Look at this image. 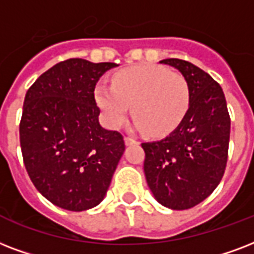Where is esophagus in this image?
Wrapping results in <instances>:
<instances>
[{"label": "esophagus", "mask_w": 254, "mask_h": 254, "mask_svg": "<svg viewBox=\"0 0 254 254\" xmlns=\"http://www.w3.org/2000/svg\"><path fill=\"white\" fill-rule=\"evenodd\" d=\"M125 143H126V145H132V144H136L137 141L135 140V139H132V137L126 136L125 137Z\"/></svg>", "instance_id": "obj_1"}]
</instances>
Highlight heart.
<instances>
[{
    "label": "heart",
    "instance_id": "1",
    "mask_svg": "<svg viewBox=\"0 0 254 254\" xmlns=\"http://www.w3.org/2000/svg\"><path fill=\"white\" fill-rule=\"evenodd\" d=\"M96 105L111 128L125 125L132 106L133 126L152 136L174 131L190 107V87L179 72L156 64L125 68L114 76L113 84H96Z\"/></svg>",
    "mask_w": 254,
    "mask_h": 254
}]
</instances>
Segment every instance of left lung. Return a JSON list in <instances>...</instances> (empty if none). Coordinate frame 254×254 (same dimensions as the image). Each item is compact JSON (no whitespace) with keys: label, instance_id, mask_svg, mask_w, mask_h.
I'll list each match as a JSON object with an SVG mask.
<instances>
[{"label":"left lung","instance_id":"obj_1","mask_svg":"<svg viewBox=\"0 0 254 254\" xmlns=\"http://www.w3.org/2000/svg\"><path fill=\"white\" fill-rule=\"evenodd\" d=\"M186 78L190 107L180 125L162 140L143 143L144 174L162 205L183 211L197 205L221 182L228 159L231 118L223 88L190 62L168 58Z\"/></svg>","mask_w":254,"mask_h":254}]
</instances>
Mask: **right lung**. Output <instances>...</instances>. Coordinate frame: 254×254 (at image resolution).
Masks as SVG:
<instances>
[{
    "label": "right lung",
    "instance_id": "right-lung-1",
    "mask_svg": "<svg viewBox=\"0 0 254 254\" xmlns=\"http://www.w3.org/2000/svg\"><path fill=\"white\" fill-rule=\"evenodd\" d=\"M117 64L72 58L54 64L26 92L19 123L23 163L38 192L80 212L105 198L125 152L118 131L102 127L94 90Z\"/></svg>",
    "mask_w": 254,
    "mask_h": 254
}]
</instances>
